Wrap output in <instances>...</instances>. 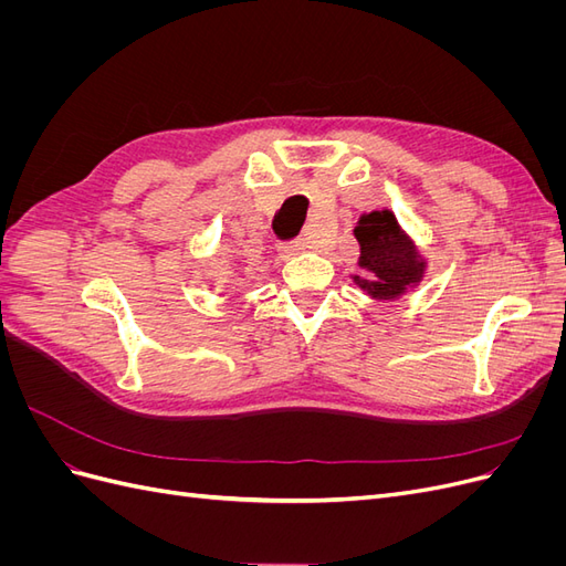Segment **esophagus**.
Masks as SVG:
<instances>
[{"instance_id": "obj_1", "label": "esophagus", "mask_w": 566, "mask_h": 566, "mask_svg": "<svg viewBox=\"0 0 566 566\" xmlns=\"http://www.w3.org/2000/svg\"><path fill=\"white\" fill-rule=\"evenodd\" d=\"M306 248H310V243H306V241H295V243H290V245H283V248H281V256H285V260H290V256H295V254L304 252Z\"/></svg>"}]
</instances>
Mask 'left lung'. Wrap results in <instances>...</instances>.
<instances>
[{"label":"left lung","mask_w":566,"mask_h":566,"mask_svg":"<svg viewBox=\"0 0 566 566\" xmlns=\"http://www.w3.org/2000/svg\"><path fill=\"white\" fill-rule=\"evenodd\" d=\"M354 238L358 243V273L349 279L370 300L397 302L424 281L430 262L391 210L364 212L354 227Z\"/></svg>","instance_id":"8db88e82"}]
</instances>
